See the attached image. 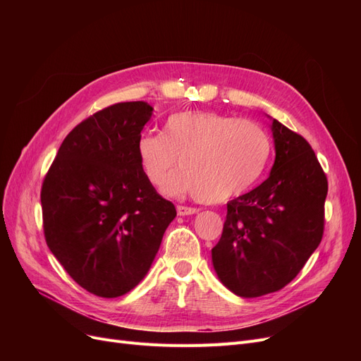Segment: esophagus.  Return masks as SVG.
<instances>
[{
  "label": "esophagus",
  "mask_w": 361,
  "mask_h": 361,
  "mask_svg": "<svg viewBox=\"0 0 361 361\" xmlns=\"http://www.w3.org/2000/svg\"><path fill=\"white\" fill-rule=\"evenodd\" d=\"M176 211H178V215H180V216L192 215V214H197L199 212L197 207H188V206H178Z\"/></svg>",
  "instance_id": "obj_1"
}]
</instances>
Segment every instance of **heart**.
<instances>
[{
    "instance_id": "obj_1",
    "label": "heart",
    "mask_w": 361,
    "mask_h": 361,
    "mask_svg": "<svg viewBox=\"0 0 361 361\" xmlns=\"http://www.w3.org/2000/svg\"><path fill=\"white\" fill-rule=\"evenodd\" d=\"M145 178L164 192L191 194L204 203H221L247 191L264 173L271 140L257 123L214 111H182L167 117L162 134L137 140Z\"/></svg>"
}]
</instances>
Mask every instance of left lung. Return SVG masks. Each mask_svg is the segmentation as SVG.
<instances>
[{"label":"left lung","mask_w":361,"mask_h":361,"mask_svg":"<svg viewBox=\"0 0 361 361\" xmlns=\"http://www.w3.org/2000/svg\"><path fill=\"white\" fill-rule=\"evenodd\" d=\"M269 118L274 166L257 188L227 203L223 235L212 248L216 277L243 298L285 288L324 233L329 182L321 164L301 135Z\"/></svg>","instance_id":"obj_1"}]
</instances>
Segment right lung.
Instances as JSON below:
<instances>
[{
  "mask_svg": "<svg viewBox=\"0 0 361 361\" xmlns=\"http://www.w3.org/2000/svg\"><path fill=\"white\" fill-rule=\"evenodd\" d=\"M152 114L154 108L141 101L93 114L64 138L43 180L51 253L97 297H120L145 279L176 216L137 157V140Z\"/></svg>",
  "mask_w": 361,
  "mask_h": 361,
  "instance_id": "right-lung-1",
  "label": "right lung"
}]
</instances>
